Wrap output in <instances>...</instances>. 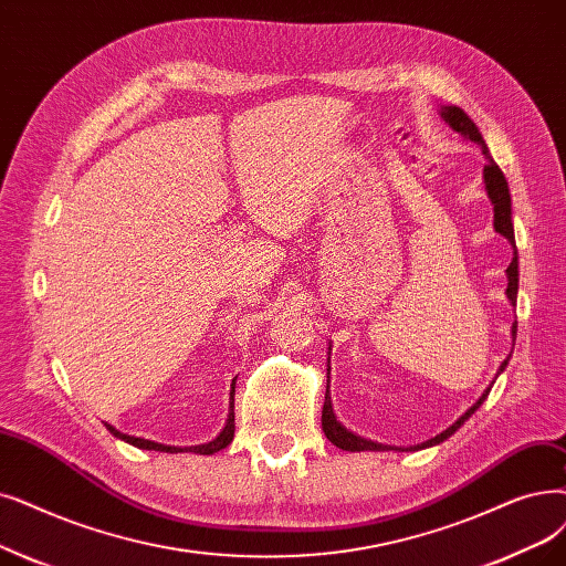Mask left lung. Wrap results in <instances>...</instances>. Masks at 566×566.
<instances>
[{"label":"left lung","instance_id":"1","mask_svg":"<svg viewBox=\"0 0 566 566\" xmlns=\"http://www.w3.org/2000/svg\"><path fill=\"white\" fill-rule=\"evenodd\" d=\"M439 115L449 122V127H451L453 132H458V134H462L464 138H470V140H474L476 145H481V153H483L485 159H488V164L483 166V180H485V191H488V196H490V201H493V206H495V208H493V210H495V231H497L500 235H504V238L511 242V248L515 250L513 224H511V193H509V185H506V178H504V174L500 170V166L495 164V159L490 157L488 147H485V140H483L479 127L474 125L472 117L467 115L462 108H458V106H441ZM506 277H509L506 298L511 301V305H515V298H518V252H513V259H511V263H509V268H506ZM515 331H518V322H513V326H511V335H513V337H515ZM509 358H511V356H506V360L500 365L497 375L504 373V367L509 365ZM490 388H493V386H488V388L483 390V396H481L470 409H467L451 428H447L444 432H439L437 437L423 441V444L409 447V451H421V449H428V447H437V444H441V441H444V439H449V437L483 405V400L488 398ZM322 428H324V434L333 441V444H335L337 449H342V451H352V453H354V451H398L396 447L377 444V441L358 437L356 432L344 428V426L335 419V413H333V405H331V398H328V388H326V402H324V411H322Z\"/></svg>","mask_w":566,"mask_h":566}]
</instances>
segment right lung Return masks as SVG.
Listing matches in <instances>:
<instances>
[{"mask_svg":"<svg viewBox=\"0 0 566 566\" xmlns=\"http://www.w3.org/2000/svg\"><path fill=\"white\" fill-rule=\"evenodd\" d=\"M235 398V379H233V384H231V411H229V419H227V426L222 428V432H219L212 441H208V444H199V447H166V444H157V441H150V439H140V437H132V434H125V432H119V430H115L113 426H108L106 423V428L111 430V434L113 437H117V439H122V441H127V444H132V447H138V449H145V451H161V453H199V455H212V453H217V451H222V449H227L231 441H233V432H235V413H233V400Z\"/></svg>","mask_w":566,"mask_h":566,"instance_id":"1","label":"right lung"}]
</instances>
